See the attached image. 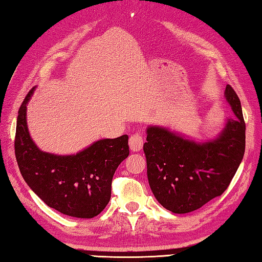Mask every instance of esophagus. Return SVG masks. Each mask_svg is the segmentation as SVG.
Here are the masks:
<instances>
[{
	"instance_id": "esophagus-1",
	"label": "esophagus",
	"mask_w": 262,
	"mask_h": 262,
	"mask_svg": "<svg viewBox=\"0 0 262 262\" xmlns=\"http://www.w3.org/2000/svg\"><path fill=\"white\" fill-rule=\"evenodd\" d=\"M144 144V137L140 134V133H135L129 138V146L133 152H140L143 148Z\"/></svg>"
}]
</instances>
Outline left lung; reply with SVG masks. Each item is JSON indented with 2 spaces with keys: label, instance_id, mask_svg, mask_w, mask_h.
I'll use <instances>...</instances> for the list:
<instances>
[{
  "label": "left lung",
  "instance_id": "1",
  "mask_svg": "<svg viewBox=\"0 0 262 262\" xmlns=\"http://www.w3.org/2000/svg\"><path fill=\"white\" fill-rule=\"evenodd\" d=\"M225 98L235 118L215 140L197 143L159 126L147 128L143 149L151 190L164 208L186 214L221 196L234 177L246 149L241 102L231 85Z\"/></svg>",
  "mask_w": 262,
  "mask_h": 262
}]
</instances>
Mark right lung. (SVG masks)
I'll use <instances>...</instances> for the list:
<instances>
[{
    "label": "right lung",
    "mask_w": 262,
    "mask_h": 262,
    "mask_svg": "<svg viewBox=\"0 0 262 262\" xmlns=\"http://www.w3.org/2000/svg\"><path fill=\"white\" fill-rule=\"evenodd\" d=\"M27 94L18 113L14 140L16 162L31 190L49 207L77 219H92L108 205L116 169L129 155L128 136L100 140L73 155L39 149L27 127Z\"/></svg>",
    "instance_id": "1"
}]
</instances>
